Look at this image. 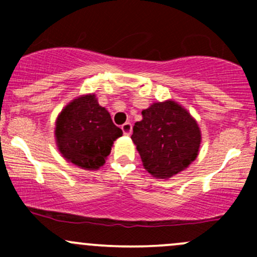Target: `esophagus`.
Instances as JSON below:
<instances>
[{
    "label": "esophagus",
    "mask_w": 257,
    "mask_h": 257,
    "mask_svg": "<svg viewBox=\"0 0 257 257\" xmlns=\"http://www.w3.org/2000/svg\"><path fill=\"white\" fill-rule=\"evenodd\" d=\"M132 129H133V125H132V123H129V122H126L122 125V131L125 135H131L132 134Z\"/></svg>",
    "instance_id": "1"
}]
</instances>
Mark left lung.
<instances>
[{
    "mask_svg": "<svg viewBox=\"0 0 257 257\" xmlns=\"http://www.w3.org/2000/svg\"><path fill=\"white\" fill-rule=\"evenodd\" d=\"M135 123L132 140L153 178L168 180L197 158L202 133L197 120L174 100L153 102Z\"/></svg>",
    "mask_w": 257,
    "mask_h": 257,
    "instance_id": "1",
    "label": "left lung"
}]
</instances>
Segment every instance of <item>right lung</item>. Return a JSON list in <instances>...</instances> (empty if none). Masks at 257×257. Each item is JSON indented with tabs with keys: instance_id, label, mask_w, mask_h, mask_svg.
Masks as SVG:
<instances>
[{
	"instance_id": "right-lung-1",
	"label": "right lung",
	"mask_w": 257,
	"mask_h": 257,
	"mask_svg": "<svg viewBox=\"0 0 257 257\" xmlns=\"http://www.w3.org/2000/svg\"><path fill=\"white\" fill-rule=\"evenodd\" d=\"M122 134L94 93L73 99L55 120L59 152L69 163L85 170H98L104 166L113 141Z\"/></svg>"
}]
</instances>
